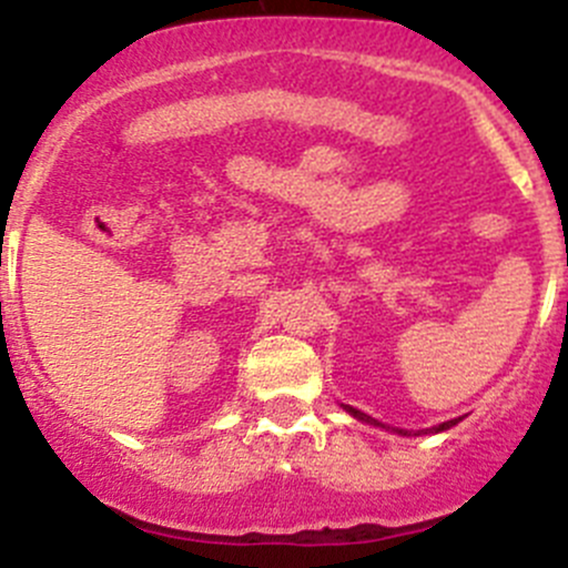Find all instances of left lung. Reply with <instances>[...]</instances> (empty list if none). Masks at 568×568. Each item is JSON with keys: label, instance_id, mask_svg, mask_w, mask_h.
Segmentation results:
<instances>
[{"label": "left lung", "instance_id": "obj_1", "mask_svg": "<svg viewBox=\"0 0 568 568\" xmlns=\"http://www.w3.org/2000/svg\"><path fill=\"white\" fill-rule=\"evenodd\" d=\"M343 409L348 412V415H354L357 417V420H363V423H371V426H382L379 420H374V417H368L365 415V412H359V409H354V406H343ZM462 420V417H459ZM459 420H448V423H439V426H434V428H423V432H406V428H395V432L398 434H404V437H420V434H437V432H448L450 426H456V423Z\"/></svg>", "mask_w": 568, "mask_h": 568}]
</instances>
